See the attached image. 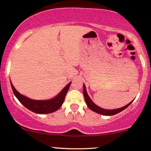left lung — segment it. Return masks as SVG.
Returning a JSON list of instances; mask_svg holds the SVG:
<instances>
[{"label":"left lung","mask_w":151,"mask_h":151,"mask_svg":"<svg viewBox=\"0 0 151 151\" xmlns=\"http://www.w3.org/2000/svg\"><path fill=\"white\" fill-rule=\"evenodd\" d=\"M83 93H84V99H85V102H86V105H87V106L89 107V108L91 109V111H93L96 112V113L102 114V115H105V116L115 115V114L119 113V112L122 111L123 110L126 109L133 102V101L131 102H130V103L128 104L127 105L121 107V108L113 109V110H108V109H102V108H101V107L98 106L97 105L93 103L92 101H91V99H90L89 95L87 94V92H86V86L84 84V86H83Z\"/></svg>","instance_id":"8db88e82"}]
</instances>
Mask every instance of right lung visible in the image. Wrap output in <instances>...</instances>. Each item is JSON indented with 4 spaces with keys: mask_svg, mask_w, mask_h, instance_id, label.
Returning a JSON list of instances; mask_svg holds the SVG:
<instances>
[{
    "mask_svg": "<svg viewBox=\"0 0 151 151\" xmlns=\"http://www.w3.org/2000/svg\"><path fill=\"white\" fill-rule=\"evenodd\" d=\"M13 93L19 101L27 109L34 113L39 114H50L58 110L61 107L65 100V96L70 88L71 82L69 83L55 97L49 100H34L22 95L15 89L13 84L10 82Z\"/></svg>",
    "mask_w": 151,
    "mask_h": 151,
    "instance_id": "obj_1",
    "label": "right lung"
}]
</instances>
